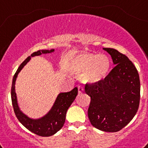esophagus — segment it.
Returning a JSON list of instances; mask_svg holds the SVG:
<instances>
[{
    "instance_id": "1",
    "label": "esophagus",
    "mask_w": 148,
    "mask_h": 148,
    "mask_svg": "<svg viewBox=\"0 0 148 148\" xmlns=\"http://www.w3.org/2000/svg\"><path fill=\"white\" fill-rule=\"evenodd\" d=\"M83 91H84V88H83V87L82 86H78V92H79V94L83 93Z\"/></svg>"
}]
</instances>
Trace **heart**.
<instances>
[{"instance_id":"heart-1","label":"heart","mask_w":148,"mask_h":148,"mask_svg":"<svg viewBox=\"0 0 148 148\" xmlns=\"http://www.w3.org/2000/svg\"><path fill=\"white\" fill-rule=\"evenodd\" d=\"M110 68V60L104 54L83 53L71 61V69L75 73H83V80L95 83L106 77Z\"/></svg>"}]
</instances>
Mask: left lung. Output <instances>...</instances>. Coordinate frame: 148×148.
Wrapping results in <instances>:
<instances>
[{
    "instance_id": "8db88e82",
    "label": "left lung",
    "mask_w": 148,
    "mask_h": 148,
    "mask_svg": "<svg viewBox=\"0 0 148 148\" xmlns=\"http://www.w3.org/2000/svg\"><path fill=\"white\" fill-rule=\"evenodd\" d=\"M103 50L115 65L103 80L85 86V92L91 97L88 116L95 128L115 133L127 125L138 111L139 75L126 55L113 48Z\"/></svg>"
}]
</instances>
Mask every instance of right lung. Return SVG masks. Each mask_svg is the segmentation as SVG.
<instances>
[{"label":"right lung","mask_w":148,"mask_h":148,"mask_svg":"<svg viewBox=\"0 0 148 148\" xmlns=\"http://www.w3.org/2000/svg\"><path fill=\"white\" fill-rule=\"evenodd\" d=\"M53 51H54V49H52L51 51L49 50L38 51L36 52L33 53L30 56H38L42 53H51ZM30 56H28L27 58L21 64L12 79V88H11V98H12V106H13L14 112L18 120L22 124L23 126H24L28 130L37 136L47 137V136H51L57 133L63 127L67 110L74 101L76 96L77 95L78 89L77 87H75L71 92L60 93L56 98L52 109L50 110L47 115L42 117V119H37V120L29 119L19 110L17 98H16V94L15 92V83L18 74L23 69V67L29 61L31 58Z\"/></svg>","instance_id":"obj_1"}]
</instances>
